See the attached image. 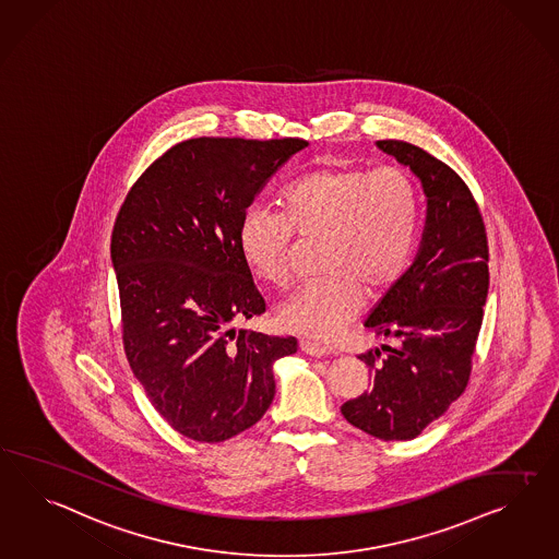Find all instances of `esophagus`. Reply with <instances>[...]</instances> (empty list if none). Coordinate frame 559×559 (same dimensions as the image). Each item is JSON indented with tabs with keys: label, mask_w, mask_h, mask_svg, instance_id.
Returning <instances> with one entry per match:
<instances>
[{
	"label": "esophagus",
	"mask_w": 559,
	"mask_h": 559,
	"mask_svg": "<svg viewBox=\"0 0 559 559\" xmlns=\"http://www.w3.org/2000/svg\"><path fill=\"white\" fill-rule=\"evenodd\" d=\"M300 348L306 353V355H310V357H329L330 350L326 346H322V344L310 343V341H301Z\"/></svg>",
	"instance_id": "esophagus-1"
}]
</instances>
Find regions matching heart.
<instances>
[{
    "label": "heart",
    "instance_id": "heart-1",
    "mask_svg": "<svg viewBox=\"0 0 559 559\" xmlns=\"http://www.w3.org/2000/svg\"><path fill=\"white\" fill-rule=\"evenodd\" d=\"M419 197L397 168H318L287 185L282 213L251 204L239 225V249L259 280H289L294 233L318 239L320 280L298 287L277 310L282 329L329 341L362 306L391 286L414 253Z\"/></svg>",
    "mask_w": 559,
    "mask_h": 559
}]
</instances>
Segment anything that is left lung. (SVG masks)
Here are the masks:
<instances>
[{
  "label": "left lung",
  "instance_id": "1",
  "mask_svg": "<svg viewBox=\"0 0 559 559\" xmlns=\"http://www.w3.org/2000/svg\"><path fill=\"white\" fill-rule=\"evenodd\" d=\"M377 147L419 178L426 225L414 263L365 320L386 341L358 355L371 389L341 412L358 430L393 442L417 438L468 385L488 296V241L473 192L450 166L400 140Z\"/></svg>",
  "mask_w": 559,
  "mask_h": 559
}]
</instances>
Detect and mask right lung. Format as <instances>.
I'll use <instances>...</instances> for the list:
<instances>
[{
    "mask_svg": "<svg viewBox=\"0 0 559 559\" xmlns=\"http://www.w3.org/2000/svg\"><path fill=\"white\" fill-rule=\"evenodd\" d=\"M308 142L197 138L170 147L131 187L115 218L123 348L174 430L225 442L255 426L275 395L273 362L298 341L235 322L265 312L239 249L251 202Z\"/></svg>",
    "mask_w": 559,
    "mask_h": 559,
    "instance_id": "obj_1",
    "label": "right lung"
}]
</instances>
